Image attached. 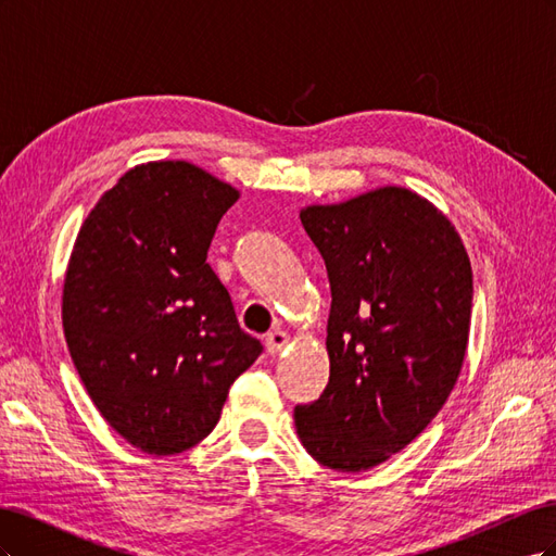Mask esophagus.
<instances>
[{
  "label": "esophagus",
  "instance_id": "obj_1",
  "mask_svg": "<svg viewBox=\"0 0 556 556\" xmlns=\"http://www.w3.org/2000/svg\"><path fill=\"white\" fill-rule=\"evenodd\" d=\"M290 343V336L285 333V331H280V329H276V331H271L266 336V350L271 352V355H278V352Z\"/></svg>",
  "mask_w": 556,
  "mask_h": 556
}]
</instances>
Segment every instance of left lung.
Masks as SVG:
<instances>
[{"label": "left lung", "instance_id": "obj_1", "mask_svg": "<svg viewBox=\"0 0 556 556\" xmlns=\"http://www.w3.org/2000/svg\"><path fill=\"white\" fill-rule=\"evenodd\" d=\"M301 225L325 260L329 382L294 427L313 459L362 473L422 433L457 382L473 274L447 215L387 185L306 206Z\"/></svg>", "mask_w": 556, "mask_h": 556}]
</instances>
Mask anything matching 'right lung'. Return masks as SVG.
<instances>
[{
  "label": "right lung",
  "instance_id": "1",
  "mask_svg": "<svg viewBox=\"0 0 556 556\" xmlns=\"http://www.w3.org/2000/svg\"><path fill=\"white\" fill-rule=\"evenodd\" d=\"M241 192L182 160L134 166L83 223L62 290L76 371L146 454L204 441L262 343L239 327L206 255Z\"/></svg>",
  "mask_w": 556,
  "mask_h": 556
}]
</instances>
